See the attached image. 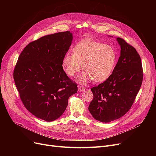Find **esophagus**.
Here are the masks:
<instances>
[{
	"label": "esophagus",
	"instance_id": "1",
	"mask_svg": "<svg viewBox=\"0 0 156 156\" xmlns=\"http://www.w3.org/2000/svg\"><path fill=\"white\" fill-rule=\"evenodd\" d=\"M86 88L83 87H78V92H83L85 90Z\"/></svg>",
	"mask_w": 156,
	"mask_h": 156
}]
</instances>
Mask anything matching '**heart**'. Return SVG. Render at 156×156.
I'll return each instance as SVG.
<instances>
[{
	"label": "heart",
	"instance_id": "b5f03b06",
	"mask_svg": "<svg viewBox=\"0 0 156 156\" xmlns=\"http://www.w3.org/2000/svg\"><path fill=\"white\" fill-rule=\"evenodd\" d=\"M73 53L68 52L62 59L64 71L69 76H75L82 68L84 71L78 77L81 83L92 80L100 83L112 74L117 60V53L110 45L90 40H83L73 48Z\"/></svg>",
	"mask_w": 156,
	"mask_h": 156
}]
</instances>
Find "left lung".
Here are the masks:
<instances>
[{
	"label": "left lung",
	"mask_w": 156,
	"mask_h": 156,
	"mask_svg": "<svg viewBox=\"0 0 156 156\" xmlns=\"http://www.w3.org/2000/svg\"><path fill=\"white\" fill-rule=\"evenodd\" d=\"M118 61L111 76L103 83L94 87V98L88 110L97 121L109 122L123 116L130 109L143 80L140 55L136 49L121 38Z\"/></svg>",
	"instance_id": "obj_1"
}]
</instances>
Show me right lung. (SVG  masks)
Here are the masks:
<instances>
[{"label":"right lung","instance_id":"add662e5","mask_svg":"<svg viewBox=\"0 0 156 156\" xmlns=\"http://www.w3.org/2000/svg\"><path fill=\"white\" fill-rule=\"evenodd\" d=\"M69 31L55 33L30 42L20 54L13 77L20 99L29 112L45 121L59 118L65 111L77 84L62 68L71 46Z\"/></svg>","mask_w":156,"mask_h":156}]
</instances>
